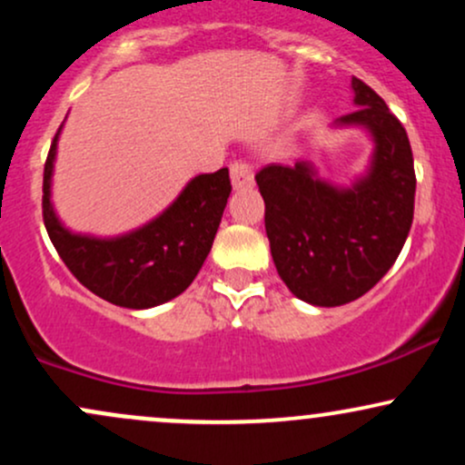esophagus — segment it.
<instances>
[{"instance_id":"esophagus-1","label":"esophagus","mask_w":465,"mask_h":465,"mask_svg":"<svg viewBox=\"0 0 465 465\" xmlns=\"http://www.w3.org/2000/svg\"><path fill=\"white\" fill-rule=\"evenodd\" d=\"M229 174H232V183L236 190L253 188V168L247 162H233L229 165Z\"/></svg>"}]
</instances>
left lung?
I'll list each match as a JSON object with an SVG mask.
<instances>
[{
  "label": "left lung",
  "instance_id": "1",
  "mask_svg": "<svg viewBox=\"0 0 465 465\" xmlns=\"http://www.w3.org/2000/svg\"><path fill=\"white\" fill-rule=\"evenodd\" d=\"M356 109L334 129H365L373 153L348 188L322 179L311 162L271 163L255 174L277 273L312 306L359 300L391 269L413 223L415 170L407 131L385 100L351 78Z\"/></svg>",
  "mask_w": 465,
  "mask_h": 465
}]
</instances>
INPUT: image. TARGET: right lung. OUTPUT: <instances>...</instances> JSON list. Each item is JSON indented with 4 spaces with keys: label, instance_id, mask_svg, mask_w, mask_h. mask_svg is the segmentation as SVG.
<instances>
[{
    "label": "right lung",
    "instance_id": "obj_1",
    "mask_svg": "<svg viewBox=\"0 0 465 465\" xmlns=\"http://www.w3.org/2000/svg\"><path fill=\"white\" fill-rule=\"evenodd\" d=\"M63 129V126H61ZM61 129L44 170V223L61 260L94 295L122 308L143 311L181 295L210 253L225 212L229 170L199 174L146 225L114 238L69 232L52 205V173Z\"/></svg>",
    "mask_w": 465,
    "mask_h": 465
}]
</instances>
